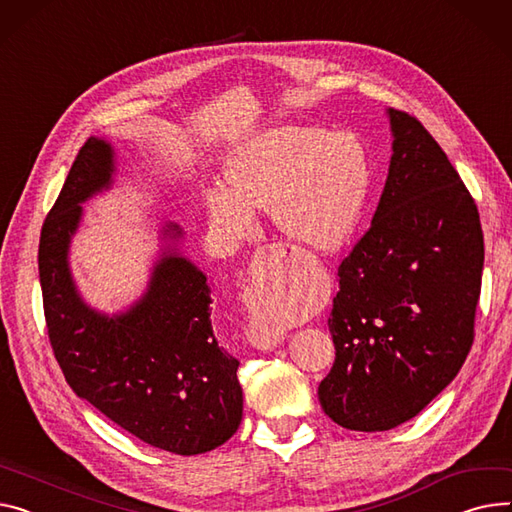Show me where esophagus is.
I'll return each instance as SVG.
<instances>
[{"label": "esophagus", "mask_w": 512, "mask_h": 512, "mask_svg": "<svg viewBox=\"0 0 512 512\" xmlns=\"http://www.w3.org/2000/svg\"><path fill=\"white\" fill-rule=\"evenodd\" d=\"M286 255L280 249H265L255 255V263L251 269L249 286L243 290V302L253 309L265 296H274L286 286ZM249 342L257 350H274L284 342V333L265 329L259 323H253L249 329Z\"/></svg>", "instance_id": "esophagus-1"}]
</instances>
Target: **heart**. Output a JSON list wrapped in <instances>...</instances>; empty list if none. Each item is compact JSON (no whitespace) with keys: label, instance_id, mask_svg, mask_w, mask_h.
I'll return each mask as SVG.
<instances>
[{"label":"heart","instance_id":"1","mask_svg":"<svg viewBox=\"0 0 512 512\" xmlns=\"http://www.w3.org/2000/svg\"><path fill=\"white\" fill-rule=\"evenodd\" d=\"M226 185L206 195L212 222L230 238H245L267 210L290 241L317 251L342 245L356 228L370 187L364 148L346 133L282 125L238 146L226 164ZM269 325L284 313L267 309Z\"/></svg>","mask_w":512,"mask_h":512}]
</instances>
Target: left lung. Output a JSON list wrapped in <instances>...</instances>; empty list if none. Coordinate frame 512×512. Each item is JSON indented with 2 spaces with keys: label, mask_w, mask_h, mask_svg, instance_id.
<instances>
[{
  "label": "left lung",
  "mask_w": 512,
  "mask_h": 512,
  "mask_svg": "<svg viewBox=\"0 0 512 512\" xmlns=\"http://www.w3.org/2000/svg\"><path fill=\"white\" fill-rule=\"evenodd\" d=\"M389 175L368 232L337 269L335 362L323 412L358 432L418 416L461 370L484 269L475 201L412 115L387 109Z\"/></svg>",
  "instance_id": "obj_1"
}]
</instances>
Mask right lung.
Instances as JSON below:
<instances>
[{
    "mask_svg": "<svg viewBox=\"0 0 512 512\" xmlns=\"http://www.w3.org/2000/svg\"><path fill=\"white\" fill-rule=\"evenodd\" d=\"M115 148L105 138L82 146L51 208L39 245V278L55 358L74 393L148 445L208 453L243 420L238 360L212 325V288L181 253L183 230L166 222L144 294L119 313L90 306L72 276L70 247L84 206L109 191Z\"/></svg>",
    "mask_w": 512,
    "mask_h": 512,
    "instance_id": "1",
    "label": "right lung"
}]
</instances>
